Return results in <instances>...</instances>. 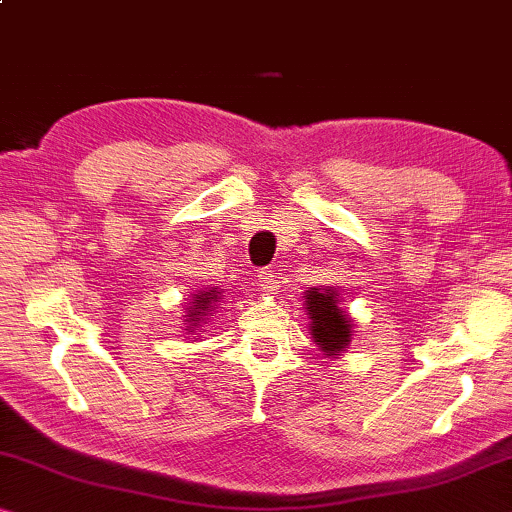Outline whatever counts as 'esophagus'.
<instances>
[{
	"instance_id": "34e87169",
	"label": "esophagus",
	"mask_w": 512,
	"mask_h": 512,
	"mask_svg": "<svg viewBox=\"0 0 512 512\" xmlns=\"http://www.w3.org/2000/svg\"><path fill=\"white\" fill-rule=\"evenodd\" d=\"M279 283H281V272H279V267H274V265H272V267H265V270L258 272V286H261L263 293H267V295H274V293H277Z\"/></svg>"
}]
</instances>
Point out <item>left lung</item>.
I'll use <instances>...</instances> for the list:
<instances>
[{"label": "left lung", "instance_id": "8db88e82", "mask_svg": "<svg viewBox=\"0 0 512 512\" xmlns=\"http://www.w3.org/2000/svg\"><path fill=\"white\" fill-rule=\"evenodd\" d=\"M306 309L311 316V334L322 352L334 355L350 343V320L338 309L336 290H306Z\"/></svg>", "mask_w": 512, "mask_h": 512}]
</instances>
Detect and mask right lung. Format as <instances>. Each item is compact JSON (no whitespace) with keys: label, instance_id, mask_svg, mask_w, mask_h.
I'll return each instance as SVG.
<instances>
[{"label":"right lung","instance_id":"1","mask_svg":"<svg viewBox=\"0 0 512 512\" xmlns=\"http://www.w3.org/2000/svg\"><path fill=\"white\" fill-rule=\"evenodd\" d=\"M212 302H217V290H210V293H206V290H203V293L196 295L194 309L190 311V320H187V322H192V325H196V322H201L203 320L201 316H208Z\"/></svg>","mask_w":512,"mask_h":512}]
</instances>
